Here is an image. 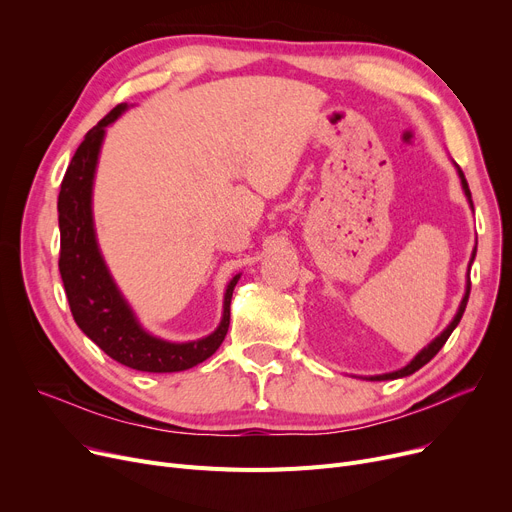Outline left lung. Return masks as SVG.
<instances>
[{"mask_svg":"<svg viewBox=\"0 0 512 512\" xmlns=\"http://www.w3.org/2000/svg\"><path fill=\"white\" fill-rule=\"evenodd\" d=\"M459 176H461V184H463V191H465V195H467V199H469V203H471V207H473V201H471V191H469V184H467V180H465V174H463V170L459 168ZM475 253H477V247L473 249V255H471V263H473V259H475ZM469 292H471V280H467V290H465V297H463V301H461V307H459V311H456V315H454V319L450 321V326L436 338V340H432L429 342L423 351L407 365V367H402V369H398V371H392V373H384V375H371V378H367V380H371V382H382V380H396V378H405V375H411V373H415L417 369H421L425 363H429L432 361L436 355H438V351L440 348L446 344V340L450 338V334H452V330L459 326V321H461V317H463V313H465V307H467V301H469Z\"/></svg>","mask_w":512,"mask_h":512,"instance_id":"left-lung-1","label":"left lung"}]
</instances>
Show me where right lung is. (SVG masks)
Listing matches in <instances>:
<instances>
[{
  "instance_id": "add662e5",
  "label": "right lung",
  "mask_w": 512,
  "mask_h": 512,
  "mask_svg": "<svg viewBox=\"0 0 512 512\" xmlns=\"http://www.w3.org/2000/svg\"><path fill=\"white\" fill-rule=\"evenodd\" d=\"M124 110L126 103L116 105L85 134V141L78 145L62 180L58 197L60 274L76 326L107 357L137 371H184L209 359L224 342L230 326L232 290L240 274L226 288L224 315L213 334L193 342H168L141 328L99 253L91 209L93 178L105 128Z\"/></svg>"
}]
</instances>
